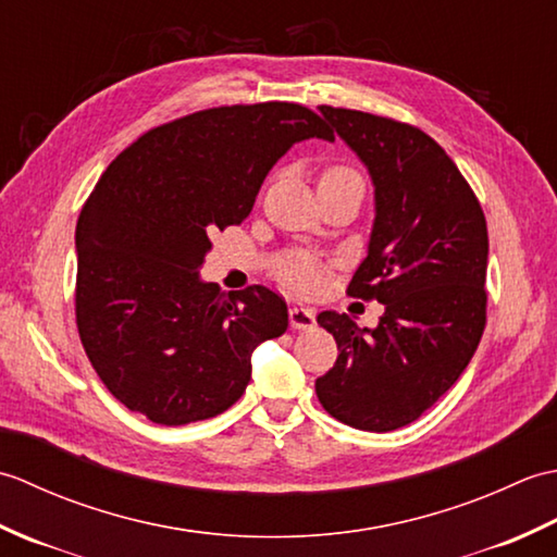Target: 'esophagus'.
Returning a JSON list of instances; mask_svg holds the SVG:
<instances>
[{
    "label": "esophagus",
    "instance_id": "obj_1",
    "mask_svg": "<svg viewBox=\"0 0 557 557\" xmlns=\"http://www.w3.org/2000/svg\"><path fill=\"white\" fill-rule=\"evenodd\" d=\"M289 325L294 330H309L315 325V313L311 309H304V306H294V309H289Z\"/></svg>",
    "mask_w": 557,
    "mask_h": 557
}]
</instances>
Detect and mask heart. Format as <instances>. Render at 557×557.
Returning <instances> with one entry per match:
<instances>
[{"mask_svg":"<svg viewBox=\"0 0 557 557\" xmlns=\"http://www.w3.org/2000/svg\"><path fill=\"white\" fill-rule=\"evenodd\" d=\"M345 182L363 184L361 174L354 168H349V164H330L327 170H323L318 186L345 184ZM277 275H280L282 282H285V285L299 289V292H315L323 282L321 268H318L315 260H311L309 256H289V258H285L277 265Z\"/></svg>","mask_w":557,"mask_h":557,"instance_id":"b5f03b06","label":"heart"}]
</instances>
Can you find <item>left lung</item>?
<instances>
[{
    "instance_id": "1",
    "label": "left lung",
    "mask_w": 557,
    "mask_h": 557,
    "mask_svg": "<svg viewBox=\"0 0 557 557\" xmlns=\"http://www.w3.org/2000/svg\"><path fill=\"white\" fill-rule=\"evenodd\" d=\"M375 186L369 256L349 294L385 304L373 330L323 311L339 357L315 381L323 409L359 431L417 421L465 373L486 327L488 227L474 188L421 128L321 104Z\"/></svg>"
}]
</instances>
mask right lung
<instances>
[{
    "label": "right lung",
    "instance_id": "obj_1",
    "mask_svg": "<svg viewBox=\"0 0 557 557\" xmlns=\"http://www.w3.org/2000/svg\"><path fill=\"white\" fill-rule=\"evenodd\" d=\"M333 138L299 102L222 104L150 128L112 160L76 224V325L104 387L160 425L230 409L251 351L285 335L282 294L198 280L212 232L242 224L304 138Z\"/></svg>",
    "mask_w": 557,
    "mask_h": 557
}]
</instances>
